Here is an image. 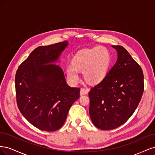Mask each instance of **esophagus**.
I'll return each instance as SVG.
<instances>
[{
	"label": "esophagus",
	"instance_id": "esophagus-1",
	"mask_svg": "<svg viewBox=\"0 0 155 155\" xmlns=\"http://www.w3.org/2000/svg\"><path fill=\"white\" fill-rule=\"evenodd\" d=\"M89 92V89L88 88H81V91H80V95L83 96L87 94L88 92Z\"/></svg>",
	"mask_w": 155,
	"mask_h": 155
}]
</instances>
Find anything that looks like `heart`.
Listing matches in <instances>:
<instances>
[{"label":"heart","mask_w":155,"mask_h":155,"mask_svg":"<svg viewBox=\"0 0 155 155\" xmlns=\"http://www.w3.org/2000/svg\"><path fill=\"white\" fill-rule=\"evenodd\" d=\"M110 63L109 51L102 46L83 50L75 56L72 65L66 68L68 83L76 85L79 80L78 71H82L85 80L90 83L101 82L107 74Z\"/></svg>","instance_id":"obj_1"}]
</instances>
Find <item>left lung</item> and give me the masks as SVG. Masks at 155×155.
<instances>
[{
    "instance_id": "1",
    "label": "left lung",
    "mask_w": 155,
    "mask_h": 155,
    "mask_svg": "<svg viewBox=\"0 0 155 155\" xmlns=\"http://www.w3.org/2000/svg\"><path fill=\"white\" fill-rule=\"evenodd\" d=\"M112 47L118 52L116 63L88 93L91 118L101 130L125 124L137 109L144 90L141 67L122 46Z\"/></svg>"
}]
</instances>
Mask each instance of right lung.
I'll use <instances>...</instances> for the list:
<instances>
[{
  "label": "right lung",
  "mask_w": 155,
  "mask_h": 155,
  "mask_svg": "<svg viewBox=\"0 0 155 155\" xmlns=\"http://www.w3.org/2000/svg\"><path fill=\"white\" fill-rule=\"evenodd\" d=\"M67 41L33 50L15 74L17 104L23 116L37 129L55 131L63 125L80 88L70 87L57 61Z\"/></svg>",
  "instance_id": "1"
}]
</instances>
